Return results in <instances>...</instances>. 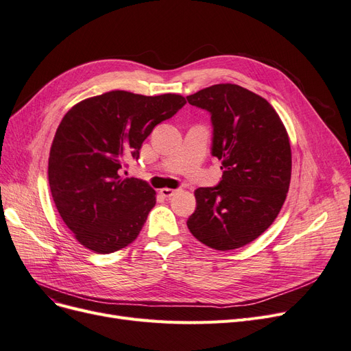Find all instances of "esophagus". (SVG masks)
Returning a JSON list of instances; mask_svg holds the SVG:
<instances>
[{"label":"esophagus","mask_w":351,"mask_h":351,"mask_svg":"<svg viewBox=\"0 0 351 351\" xmlns=\"http://www.w3.org/2000/svg\"><path fill=\"white\" fill-rule=\"evenodd\" d=\"M159 192H160V193H162V196H165V197H171V196H173L176 192H179V189H169V188H163V189H160Z\"/></svg>","instance_id":"esophagus-1"}]
</instances>
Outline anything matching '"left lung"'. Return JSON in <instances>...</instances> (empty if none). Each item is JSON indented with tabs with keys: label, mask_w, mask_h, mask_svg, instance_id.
Returning a JSON list of instances; mask_svg holds the SVG:
<instances>
[{
	"label": "left lung",
	"mask_w": 351,
	"mask_h": 351,
	"mask_svg": "<svg viewBox=\"0 0 351 351\" xmlns=\"http://www.w3.org/2000/svg\"><path fill=\"white\" fill-rule=\"evenodd\" d=\"M212 121L210 154L221 160L217 186L195 191L186 225L205 245L230 251L260 237L278 217L291 180V146L272 106L252 91L225 83L186 97Z\"/></svg>",
	"instance_id": "obj_1"
}]
</instances>
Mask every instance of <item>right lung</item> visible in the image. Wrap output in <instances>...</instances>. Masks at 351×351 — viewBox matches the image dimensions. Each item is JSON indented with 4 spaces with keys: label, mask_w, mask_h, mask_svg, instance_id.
<instances>
[{
    "label": "right lung",
    "mask_w": 351,
    "mask_h": 351,
    "mask_svg": "<svg viewBox=\"0 0 351 351\" xmlns=\"http://www.w3.org/2000/svg\"><path fill=\"white\" fill-rule=\"evenodd\" d=\"M185 103L180 95L113 90L66 113L50 149L49 184L60 217L82 245L110 254L138 238L156 192L120 172L128 160L139 159L154 128Z\"/></svg>",
    "instance_id": "right-lung-1"
}]
</instances>
